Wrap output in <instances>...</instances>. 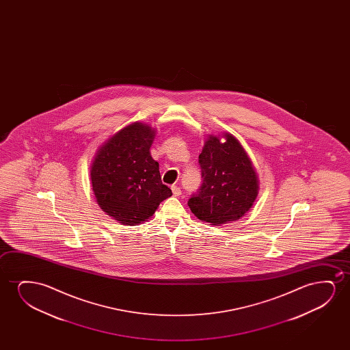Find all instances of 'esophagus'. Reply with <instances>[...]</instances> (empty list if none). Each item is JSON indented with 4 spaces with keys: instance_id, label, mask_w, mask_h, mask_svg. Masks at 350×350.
Here are the masks:
<instances>
[{
    "instance_id": "34e87169",
    "label": "esophagus",
    "mask_w": 350,
    "mask_h": 350,
    "mask_svg": "<svg viewBox=\"0 0 350 350\" xmlns=\"http://www.w3.org/2000/svg\"><path fill=\"white\" fill-rule=\"evenodd\" d=\"M172 192L174 196H179L182 193V190H180V187H178V185H173Z\"/></svg>"
}]
</instances>
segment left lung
I'll use <instances>...</instances> for the list:
<instances>
[{
	"instance_id": "left-lung-1",
	"label": "left lung",
	"mask_w": 350,
	"mask_h": 350,
	"mask_svg": "<svg viewBox=\"0 0 350 350\" xmlns=\"http://www.w3.org/2000/svg\"><path fill=\"white\" fill-rule=\"evenodd\" d=\"M225 142L211 136L198 157L202 184L187 201L201 221L222 225L239 220L258 195L257 174L239 141L230 134Z\"/></svg>"
}]
</instances>
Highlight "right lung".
I'll return each mask as SVG.
<instances>
[{
  "instance_id": "right-lung-1",
  "label": "right lung",
  "mask_w": 350,
  "mask_h": 350,
  "mask_svg": "<svg viewBox=\"0 0 350 350\" xmlns=\"http://www.w3.org/2000/svg\"><path fill=\"white\" fill-rule=\"evenodd\" d=\"M153 139L150 126L134 123L112 136L92 163V187L98 204L123 225L147 221L172 195L161 182L159 163L149 152Z\"/></svg>"
}]
</instances>
